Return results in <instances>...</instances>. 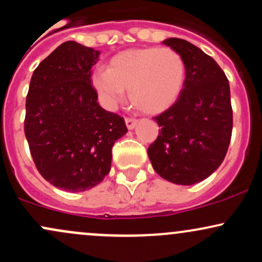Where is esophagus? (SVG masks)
I'll use <instances>...</instances> for the list:
<instances>
[{"instance_id":"1","label":"esophagus","mask_w":262,"mask_h":262,"mask_svg":"<svg viewBox=\"0 0 262 262\" xmlns=\"http://www.w3.org/2000/svg\"><path fill=\"white\" fill-rule=\"evenodd\" d=\"M138 121L135 118H132V117H125V124H127L128 129H134L135 125H137Z\"/></svg>"}]
</instances>
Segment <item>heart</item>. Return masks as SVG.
Listing matches in <instances>:
<instances>
[{
    "mask_svg": "<svg viewBox=\"0 0 262 262\" xmlns=\"http://www.w3.org/2000/svg\"><path fill=\"white\" fill-rule=\"evenodd\" d=\"M185 75V61L176 50L148 47L114 55L108 69L93 71L91 82L104 106L114 107L129 90V100L137 110L155 114L172 106Z\"/></svg>",
    "mask_w": 262,
    "mask_h": 262,
    "instance_id": "1",
    "label": "heart"
}]
</instances>
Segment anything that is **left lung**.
<instances>
[{"mask_svg":"<svg viewBox=\"0 0 262 262\" xmlns=\"http://www.w3.org/2000/svg\"><path fill=\"white\" fill-rule=\"evenodd\" d=\"M164 44L182 56L186 77L175 103L154 117L161 130L148 155L162 179L188 186L212 175L227 155L233 130L229 82L196 45L180 38Z\"/></svg>","mask_w":262,"mask_h":262,"instance_id":"8db88e82","label":"left lung"}]
</instances>
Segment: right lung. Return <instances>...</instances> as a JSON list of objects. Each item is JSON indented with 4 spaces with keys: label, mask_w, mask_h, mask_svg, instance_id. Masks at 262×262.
<instances>
[{
    "label": "right lung",
    "mask_w": 262,
    "mask_h": 262,
    "mask_svg": "<svg viewBox=\"0 0 262 262\" xmlns=\"http://www.w3.org/2000/svg\"><path fill=\"white\" fill-rule=\"evenodd\" d=\"M100 52L69 40L35 69L26 100L25 133L35 167L48 182L82 192L103 181L112 148L128 132L103 110L91 82Z\"/></svg>",
    "instance_id": "obj_1"
}]
</instances>
